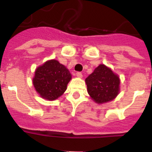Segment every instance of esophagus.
<instances>
[{"label": "esophagus", "mask_w": 152, "mask_h": 152, "mask_svg": "<svg viewBox=\"0 0 152 152\" xmlns=\"http://www.w3.org/2000/svg\"><path fill=\"white\" fill-rule=\"evenodd\" d=\"M76 76L79 78H82L83 77V74H82V73H80V72H77V73H76Z\"/></svg>", "instance_id": "esophagus-1"}]
</instances>
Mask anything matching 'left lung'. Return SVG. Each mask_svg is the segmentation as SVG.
I'll return each instance as SVG.
<instances>
[{
  "instance_id": "left-lung-1",
  "label": "left lung",
  "mask_w": 152,
  "mask_h": 152,
  "mask_svg": "<svg viewBox=\"0 0 152 152\" xmlns=\"http://www.w3.org/2000/svg\"><path fill=\"white\" fill-rule=\"evenodd\" d=\"M86 83L88 95L97 104L110 102L120 92V78L104 64L95 68L86 79Z\"/></svg>"
}]
</instances>
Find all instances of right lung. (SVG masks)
Here are the masks:
<instances>
[{
	"label": "right lung",
	"instance_id": "1",
	"mask_svg": "<svg viewBox=\"0 0 152 152\" xmlns=\"http://www.w3.org/2000/svg\"><path fill=\"white\" fill-rule=\"evenodd\" d=\"M72 75L66 66L57 60H50L38 66L32 83L42 98L49 101L57 99L67 88Z\"/></svg>",
	"mask_w": 152,
	"mask_h": 152
}]
</instances>
